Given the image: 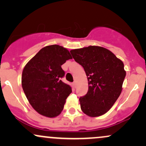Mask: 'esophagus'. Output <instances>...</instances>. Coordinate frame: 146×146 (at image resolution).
Instances as JSON below:
<instances>
[{
    "label": "esophagus",
    "instance_id": "34e87169",
    "mask_svg": "<svg viewBox=\"0 0 146 146\" xmlns=\"http://www.w3.org/2000/svg\"><path fill=\"white\" fill-rule=\"evenodd\" d=\"M73 86L75 87V86H76V82H73Z\"/></svg>",
    "mask_w": 146,
    "mask_h": 146
}]
</instances>
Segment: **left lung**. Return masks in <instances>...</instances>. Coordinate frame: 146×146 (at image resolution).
Returning <instances> with one entry per match:
<instances>
[{
  "label": "left lung",
  "mask_w": 146,
  "mask_h": 146,
  "mask_svg": "<svg viewBox=\"0 0 146 146\" xmlns=\"http://www.w3.org/2000/svg\"><path fill=\"white\" fill-rule=\"evenodd\" d=\"M70 52L82 66L88 79V92L79 99L82 110L92 117L104 115L121 93L125 77L123 62L102 46H89Z\"/></svg>",
  "instance_id": "8db88e82"
}]
</instances>
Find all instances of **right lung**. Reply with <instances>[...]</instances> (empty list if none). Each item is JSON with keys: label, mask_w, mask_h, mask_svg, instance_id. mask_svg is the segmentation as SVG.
<instances>
[{"label": "right lung", "mask_w": 146, "mask_h": 146, "mask_svg": "<svg viewBox=\"0 0 146 146\" xmlns=\"http://www.w3.org/2000/svg\"><path fill=\"white\" fill-rule=\"evenodd\" d=\"M69 59L72 57L66 48L53 44L40 50L25 66L23 89L30 104L40 115L54 117L62 111L72 90L61 80L65 74L61 66Z\"/></svg>", "instance_id": "obj_1"}]
</instances>
